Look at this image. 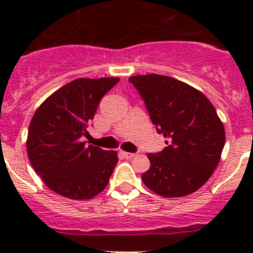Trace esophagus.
I'll list each match as a JSON object with an SVG mask.
<instances>
[{
    "mask_svg": "<svg viewBox=\"0 0 253 253\" xmlns=\"http://www.w3.org/2000/svg\"><path fill=\"white\" fill-rule=\"evenodd\" d=\"M121 154H122L123 158H126V159L135 158V154H131V152H121Z\"/></svg>",
    "mask_w": 253,
    "mask_h": 253,
    "instance_id": "esophagus-1",
    "label": "esophagus"
}]
</instances>
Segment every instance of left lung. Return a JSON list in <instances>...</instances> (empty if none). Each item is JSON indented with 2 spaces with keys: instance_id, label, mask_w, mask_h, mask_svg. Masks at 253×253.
Wrapping results in <instances>:
<instances>
[{
  "instance_id": "8db88e82",
  "label": "left lung",
  "mask_w": 253,
  "mask_h": 253,
  "mask_svg": "<svg viewBox=\"0 0 253 253\" xmlns=\"http://www.w3.org/2000/svg\"><path fill=\"white\" fill-rule=\"evenodd\" d=\"M128 81L144 101L159 134L167 138L164 150L148 154L151 167L142 174L143 182L162 197L198 190L218 166L226 140L211 102L172 77L146 75Z\"/></svg>"
}]
</instances>
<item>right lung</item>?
I'll use <instances>...</instances> for the list:
<instances>
[{
    "instance_id": "add662e5",
    "label": "right lung",
    "mask_w": 253,
    "mask_h": 253,
    "mask_svg": "<svg viewBox=\"0 0 253 253\" xmlns=\"http://www.w3.org/2000/svg\"><path fill=\"white\" fill-rule=\"evenodd\" d=\"M119 79H77L51 94L35 111L27 134V155L51 190L71 200H90L106 188L118 156L86 146L87 123Z\"/></svg>"
}]
</instances>
